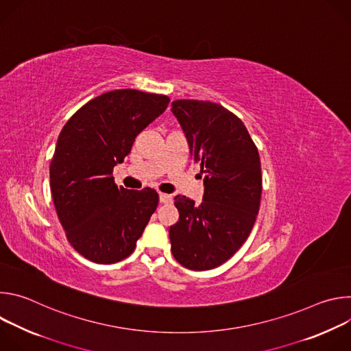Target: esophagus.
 Segmentation results:
<instances>
[{
    "instance_id": "34e87169",
    "label": "esophagus",
    "mask_w": 351,
    "mask_h": 351,
    "mask_svg": "<svg viewBox=\"0 0 351 351\" xmlns=\"http://www.w3.org/2000/svg\"><path fill=\"white\" fill-rule=\"evenodd\" d=\"M160 202L162 204H169V203H172V195L165 194V193H160Z\"/></svg>"
}]
</instances>
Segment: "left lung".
Returning a JSON list of instances; mask_svg holds the SVG:
<instances>
[{
	"mask_svg": "<svg viewBox=\"0 0 351 351\" xmlns=\"http://www.w3.org/2000/svg\"><path fill=\"white\" fill-rule=\"evenodd\" d=\"M172 112L206 178L199 206L175 197L179 221L169 228L171 250L184 268L207 271L226 263L254 226L263 193L260 154L244 123L219 104L176 99Z\"/></svg>",
	"mask_w": 351,
	"mask_h": 351,
	"instance_id": "8db88e82",
	"label": "left lung"
}]
</instances>
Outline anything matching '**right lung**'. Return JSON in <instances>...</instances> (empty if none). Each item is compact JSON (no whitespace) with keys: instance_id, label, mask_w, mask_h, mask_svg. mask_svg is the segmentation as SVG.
I'll return each instance as SVG.
<instances>
[{"instance_id":"1","label":"right lung","mask_w":351,"mask_h":351,"mask_svg":"<svg viewBox=\"0 0 351 351\" xmlns=\"http://www.w3.org/2000/svg\"><path fill=\"white\" fill-rule=\"evenodd\" d=\"M169 101L164 94L112 90L90 99L62 128L49 187L66 239L84 258L114 264L134 252L158 206V193L118 187L112 172Z\"/></svg>"}]
</instances>
